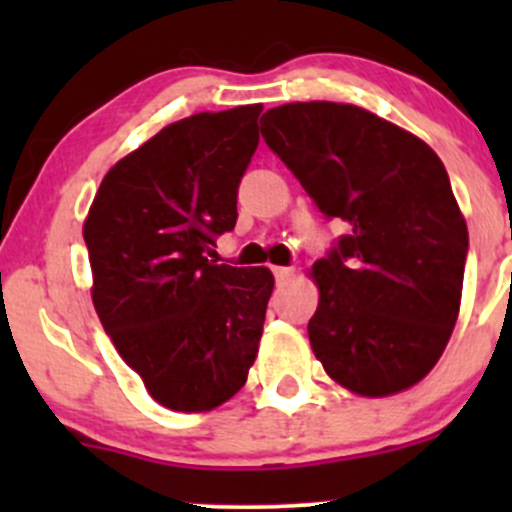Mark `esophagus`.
<instances>
[{"label":"esophagus","mask_w":512,"mask_h":512,"mask_svg":"<svg viewBox=\"0 0 512 512\" xmlns=\"http://www.w3.org/2000/svg\"><path fill=\"white\" fill-rule=\"evenodd\" d=\"M272 272H275V280L277 282H287L289 277L294 275L292 267H272Z\"/></svg>","instance_id":"34e87169"}]
</instances>
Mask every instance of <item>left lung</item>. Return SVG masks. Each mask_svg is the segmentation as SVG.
<instances>
[{
	"instance_id": "1",
	"label": "left lung",
	"mask_w": 512,
	"mask_h": 512,
	"mask_svg": "<svg viewBox=\"0 0 512 512\" xmlns=\"http://www.w3.org/2000/svg\"><path fill=\"white\" fill-rule=\"evenodd\" d=\"M260 131L319 213L349 225L309 272L314 356L352 394L411 389L441 359L461 309L468 227L441 158L352 103H285Z\"/></svg>"
}]
</instances>
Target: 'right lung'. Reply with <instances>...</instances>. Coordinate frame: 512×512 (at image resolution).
<instances>
[{"label": "right lung", "mask_w": 512, "mask_h": 512, "mask_svg": "<svg viewBox=\"0 0 512 512\" xmlns=\"http://www.w3.org/2000/svg\"><path fill=\"white\" fill-rule=\"evenodd\" d=\"M260 103L195 113L118 160L84 220L91 299L121 359L160 406L213 411L245 386L275 277L218 265Z\"/></svg>", "instance_id": "1"}]
</instances>
